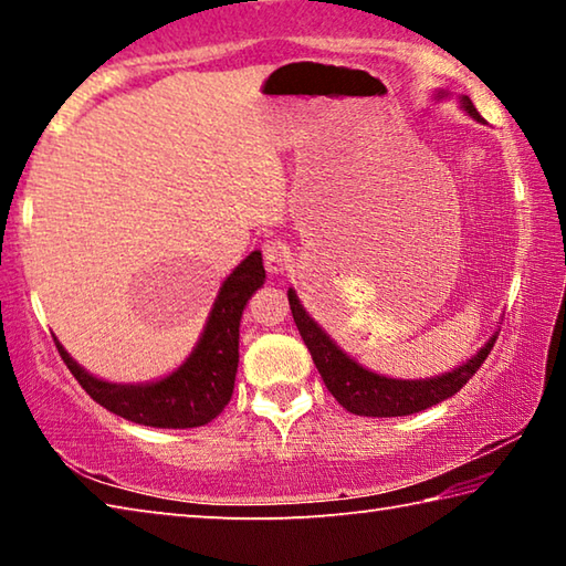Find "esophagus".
Returning <instances> with one entry per match:
<instances>
[{"mask_svg":"<svg viewBox=\"0 0 566 566\" xmlns=\"http://www.w3.org/2000/svg\"><path fill=\"white\" fill-rule=\"evenodd\" d=\"M262 256H264V266L270 274H282L286 266H290V249H286L282 242H266L262 247Z\"/></svg>","mask_w":566,"mask_h":566,"instance_id":"obj_1","label":"esophagus"}]
</instances>
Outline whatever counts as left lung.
Segmentation results:
<instances>
[{
    "mask_svg": "<svg viewBox=\"0 0 566 566\" xmlns=\"http://www.w3.org/2000/svg\"><path fill=\"white\" fill-rule=\"evenodd\" d=\"M442 94L444 92H439V97H442ZM462 107L469 112V117L482 122L472 99L462 97ZM286 296H290L296 329H300L306 349H310L314 364H317L324 385H327L332 397L337 399L344 409L359 417H407L449 399L476 375V369L482 367L486 357H490L494 342L500 337V332H496L494 337L476 352V357L462 364L459 369L447 371L442 377L415 381L389 379L379 377L375 371L364 369L357 361L349 359L347 354L322 332L319 324L304 312V306L296 300L294 290L286 292Z\"/></svg>",
    "mask_w": 566,
    "mask_h": 566,
    "instance_id": "left-lung-1",
    "label": "left lung"
}]
</instances>
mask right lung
Returning <instances> with one entry per match:
<instances>
[{
  "label": "right lung",
  "instance_id": "right-lung-1",
  "mask_svg": "<svg viewBox=\"0 0 566 566\" xmlns=\"http://www.w3.org/2000/svg\"><path fill=\"white\" fill-rule=\"evenodd\" d=\"M262 284V254L252 252L224 280L209 312L207 327L189 359L169 377L149 381V385L102 381L84 371L54 339L56 349L82 389L117 417L159 429L202 427L222 415L232 399L239 364V319H242L249 296Z\"/></svg>",
  "mask_w": 566,
  "mask_h": 566
}]
</instances>
